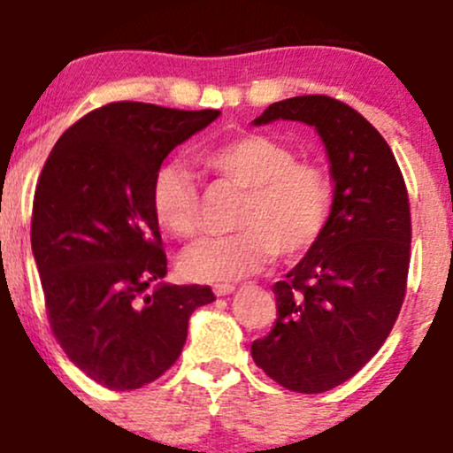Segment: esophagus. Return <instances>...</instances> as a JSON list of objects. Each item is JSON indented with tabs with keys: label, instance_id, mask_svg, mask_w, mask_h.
Returning a JSON list of instances; mask_svg holds the SVG:
<instances>
[{
	"label": "esophagus",
	"instance_id": "34e87169",
	"mask_svg": "<svg viewBox=\"0 0 453 453\" xmlns=\"http://www.w3.org/2000/svg\"><path fill=\"white\" fill-rule=\"evenodd\" d=\"M212 291L214 296H230L236 291V285H230V282H226V285H214Z\"/></svg>",
	"mask_w": 453,
	"mask_h": 453
}]
</instances>
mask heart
Returning <instances> with one entry per match:
<instances>
[{
    "instance_id": "obj_1",
    "label": "heart",
    "mask_w": 453,
    "mask_h": 453,
    "mask_svg": "<svg viewBox=\"0 0 453 453\" xmlns=\"http://www.w3.org/2000/svg\"><path fill=\"white\" fill-rule=\"evenodd\" d=\"M205 173L245 190L236 210L239 232L208 239L180 256L181 276L193 282H234L260 272L278 252L303 256L322 239L333 212L335 188L326 168L296 159V150L267 134L230 135L203 150ZM153 214L175 239L199 232V186L180 164L155 173Z\"/></svg>"
}]
</instances>
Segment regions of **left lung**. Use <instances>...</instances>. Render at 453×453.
<instances>
[{"instance_id":"left-lung-1","label":"left lung","mask_w":453,"mask_h":453,"mask_svg":"<svg viewBox=\"0 0 453 453\" xmlns=\"http://www.w3.org/2000/svg\"><path fill=\"white\" fill-rule=\"evenodd\" d=\"M315 127L335 181L331 221L307 256L272 287L278 318L252 344L256 366L291 392L318 395L349 381L390 335L410 269V199L388 142L342 100L296 96L254 125Z\"/></svg>"}]
</instances>
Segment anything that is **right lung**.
Instances as JSON below:
<instances>
[{
	"label": "right lung",
	"mask_w": 453,
	"mask_h": 453,
	"mask_svg": "<svg viewBox=\"0 0 453 453\" xmlns=\"http://www.w3.org/2000/svg\"><path fill=\"white\" fill-rule=\"evenodd\" d=\"M149 103H109L70 127L45 159L32 203L30 241L50 328L87 377L138 390L180 357L205 285L166 276L150 205L166 155L219 118Z\"/></svg>",
	"instance_id": "1"
}]
</instances>
